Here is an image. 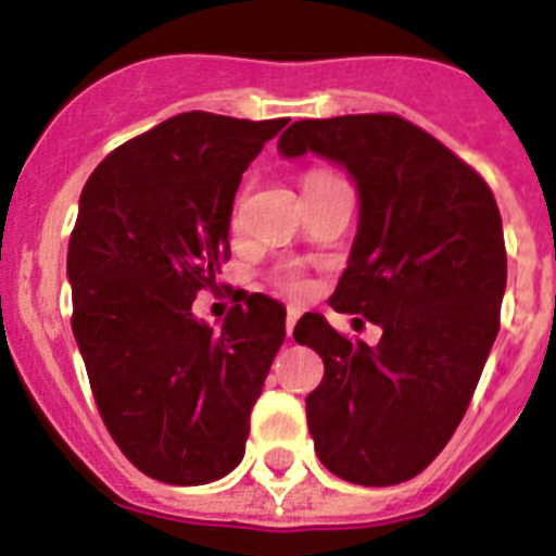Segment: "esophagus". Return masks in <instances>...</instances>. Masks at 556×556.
I'll return each mask as SVG.
<instances>
[{
	"label": "esophagus",
	"instance_id": "esophagus-1",
	"mask_svg": "<svg viewBox=\"0 0 556 556\" xmlns=\"http://www.w3.org/2000/svg\"><path fill=\"white\" fill-rule=\"evenodd\" d=\"M298 317H301V314L294 312V308H289V314H287V333H289V337H292V331H294V323H298Z\"/></svg>",
	"mask_w": 556,
	"mask_h": 556
}]
</instances>
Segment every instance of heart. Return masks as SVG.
I'll use <instances>...</instances> for the list:
<instances>
[{"mask_svg":"<svg viewBox=\"0 0 556 556\" xmlns=\"http://www.w3.org/2000/svg\"><path fill=\"white\" fill-rule=\"evenodd\" d=\"M328 178H333L331 172L314 169V172H308V175H306V184H317V180H328ZM273 283L281 289V292L292 294V298H306V294H308L306 275L301 273V267H294V264L278 269V273L273 275Z\"/></svg>","mask_w":556,"mask_h":556,"instance_id":"1","label":"heart"}]
</instances>
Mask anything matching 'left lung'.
Segmentation results:
<instances>
[{"mask_svg":"<svg viewBox=\"0 0 556 556\" xmlns=\"http://www.w3.org/2000/svg\"><path fill=\"white\" fill-rule=\"evenodd\" d=\"M356 178L362 217L331 306L384 328L378 345L303 314L294 342L326 376L306 397L320 462L339 479L390 488L415 479L468 412L501 326L507 248L479 172L397 113L301 119L278 141Z\"/></svg>","mask_w":556,"mask_h":556,"instance_id":"1","label":"left lung"}]
</instances>
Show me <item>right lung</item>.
I'll list each match as a JSON object with an SVG mask.
<instances>
[{
    "instance_id": "add662e5",
    "label": "right lung",
    "mask_w": 556,
    "mask_h": 556,
    "mask_svg": "<svg viewBox=\"0 0 556 556\" xmlns=\"http://www.w3.org/2000/svg\"><path fill=\"white\" fill-rule=\"evenodd\" d=\"M289 119L178 113L100 161L68 239L72 331L102 424L164 484H208L242 462L250 412L287 312L244 294L211 328L191 314L230 258L236 189Z\"/></svg>"
}]
</instances>
